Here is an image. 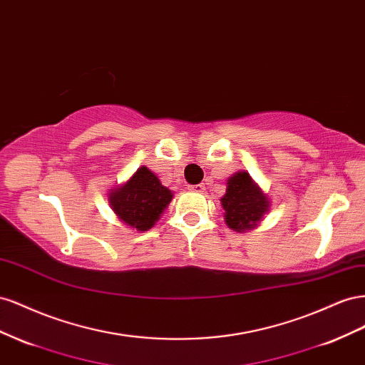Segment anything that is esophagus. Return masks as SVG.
<instances>
[{"label":"esophagus","mask_w":365,"mask_h":365,"mask_svg":"<svg viewBox=\"0 0 365 365\" xmlns=\"http://www.w3.org/2000/svg\"><path fill=\"white\" fill-rule=\"evenodd\" d=\"M191 191H195V192H203L205 191V185L203 183H199V185H191L190 186Z\"/></svg>","instance_id":"esophagus-1"}]
</instances>
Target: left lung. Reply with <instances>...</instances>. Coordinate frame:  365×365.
Returning <instances> with one entry per match:
<instances>
[{
    "instance_id": "8db88e82",
    "label": "left lung",
    "mask_w": 365,
    "mask_h": 365,
    "mask_svg": "<svg viewBox=\"0 0 365 365\" xmlns=\"http://www.w3.org/2000/svg\"><path fill=\"white\" fill-rule=\"evenodd\" d=\"M227 227L235 232L255 229L270 211L269 195L247 171H237L226 180V192L220 199Z\"/></svg>"
}]
</instances>
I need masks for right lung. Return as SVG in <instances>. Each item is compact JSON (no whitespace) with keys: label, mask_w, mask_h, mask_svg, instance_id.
Instances as JSON below:
<instances>
[{"label":"right lung","mask_w":365,"mask_h":365,"mask_svg":"<svg viewBox=\"0 0 365 365\" xmlns=\"http://www.w3.org/2000/svg\"><path fill=\"white\" fill-rule=\"evenodd\" d=\"M173 197L174 192L143 165L127 182L108 191V203L122 223L143 232L159 220Z\"/></svg>","instance_id":"obj_1"}]
</instances>
